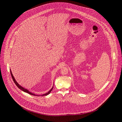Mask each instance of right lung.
<instances>
[{
  "instance_id": "1",
  "label": "right lung",
  "mask_w": 122,
  "mask_h": 122,
  "mask_svg": "<svg viewBox=\"0 0 122 122\" xmlns=\"http://www.w3.org/2000/svg\"><path fill=\"white\" fill-rule=\"evenodd\" d=\"M10 74H11V77H12V79H13V81H14V82L15 83V84H16V85L20 89H21V90H22L23 91H24V92H26V93H28V94H29L30 95H33V96H40V95H35V94H33V93H31V92H30L28 90H27V89H25V88H24V87H23L22 86H21V85H19V84H18V82H17L16 81V80H15V79H14V77H13V75H12V72H11V71H10ZM53 88H54V87L53 86V87H52L51 89V90L49 91H48L47 93H45V94H43V95H41V96H47V95H49L50 93H51V90H53Z\"/></svg>"
}]
</instances>
